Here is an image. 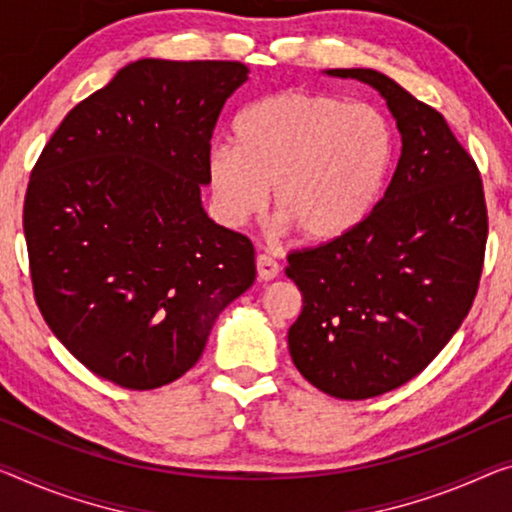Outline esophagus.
Instances as JSON below:
<instances>
[{"instance_id": "34e87169", "label": "esophagus", "mask_w": 512, "mask_h": 512, "mask_svg": "<svg viewBox=\"0 0 512 512\" xmlns=\"http://www.w3.org/2000/svg\"><path fill=\"white\" fill-rule=\"evenodd\" d=\"M256 270H258V279L272 281L279 274L277 258H272L270 254H258L256 256Z\"/></svg>"}]
</instances>
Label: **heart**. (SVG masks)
<instances>
[{"instance_id":"obj_1","label":"heart","mask_w":512,"mask_h":512,"mask_svg":"<svg viewBox=\"0 0 512 512\" xmlns=\"http://www.w3.org/2000/svg\"><path fill=\"white\" fill-rule=\"evenodd\" d=\"M235 146L217 144L208 178L219 217L245 224L267 201L283 226L329 242L371 212L393 160V132L380 109L313 91H283L235 121Z\"/></svg>"}]
</instances>
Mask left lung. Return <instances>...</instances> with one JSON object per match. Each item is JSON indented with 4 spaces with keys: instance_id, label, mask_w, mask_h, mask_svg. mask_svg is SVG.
I'll use <instances>...</instances> for the list:
<instances>
[{
    "instance_id": "8db88e82",
    "label": "left lung",
    "mask_w": 512,
    "mask_h": 512,
    "mask_svg": "<svg viewBox=\"0 0 512 512\" xmlns=\"http://www.w3.org/2000/svg\"><path fill=\"white\" fill-rule=\"evenodd\" d=\"M403 139L382 201L350 233L288 254L302 313L288 350L327 396H382L419 375L458 332L483 272L487 208L478 167L444 116L371 68Z\"/></svg>"
}]
</instances>
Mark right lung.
<instances>
[{
    "mask_svg": "<svg viewBox=\"0 0 512 512\" xmlns=\"http://www.w3.org/2000/svg\"><path fill=\"white\" fill-rule=\"evenodd\" d=\"M240 61L139 59L66 114L27 185L22 226L47 327L123 389L178 380L256 279L247 235L201 206L210 139Z\"/></svg>",
    "mask_w": 512,
    "mask_h": 512,
    "instance_id": "add662e5",
    "label": "right lung"
}]
</instances>
